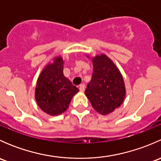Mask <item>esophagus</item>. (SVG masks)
I'll list each match as a JSON object with an SVG mask.
<instances>
[{"label":"esophagus","instance_id":"34e87169","mask_svg":"<svg viewBox=\"0 0 161 161\" xmlns=\"http://www.w3.org/2000/svg\"><path fill=\"white\" fill-rule=\"evenodd\" d=\"M85 84H80L79 85V90L81 91V92H84V90H85Z\"/></svg>","mask_w":161,"mask_h":161}]
</instances>
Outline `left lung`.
Returning a JSON list of instances; mask_svg holds the SVG:
<instances>
[{
  "mask_svg": "<svg viewBox=\"0 0 161 161\" xmlns=\"http://www.w3.org/2000/svg\"><path fill=\"white\" fill-rule=\"evenodd\" d=\"M92 79L85 94L95 111L108 114L119 108L125 97V86L121 72L105 54L92 59Z\"/></svg>",
  "mask_w": 161,
  "mask_h": 161,
  "instance_id": "left-lung-1",
  "label": "left lung"
}]
</instances>
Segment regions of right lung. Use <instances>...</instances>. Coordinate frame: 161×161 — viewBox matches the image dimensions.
<instances>
[{
    "mask_svg": "<svg viewBox=\"0 0 161 161\" xmlns=\"http://www.w3.org/2000/svg\"><path fill=\"white\" fill-rule=\"evenodd\" d=\"M64 61L61 57L54 58L40 73L36 87L35 98L40 109L55 116L69 108L73 96L79 92L63 74Z\"/></svg>",
    "mask_w": 161,
    "mask_h": 161,
    "instance_id": "add662e5",
    "label": "right lung"
}]
</instances>
